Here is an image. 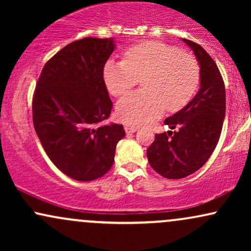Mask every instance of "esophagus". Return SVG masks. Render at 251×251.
Listing matches in <instances>:
<instances>
[{
    "label": "esophagus",
    "instance_id": "obj_1",
    "mask_svg": "<svg viewBox=\"0 0 251 251\" xmlns=\"http://www.w3.org/2000/svg\"><path fill=\"white\" fill-rule=\"evenodd\" d=\"M137 129H138V127H135V126H128V125L125 126L126 133H134Z\"/></svg>",
    "mask_w": 251,
    "mask_h": 251
}]
</instances>
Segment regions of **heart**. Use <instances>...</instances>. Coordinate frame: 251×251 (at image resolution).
Instances as JSON below:
<instances>
[{"label": "heart", "mask_w": 251, "mask_h": 251, "mask_svg": "<svg viewBox=\"0 0 251 251\" xmlns=\"http://www.w3.org/2000/svg\"><path fill=\"white\" fill-rule=\"evenodd\" d=\"M142 79L143 91L119 100L117 116L132 126L149 124L164 109L179 111L195 96L201 68L191 54L162 41H144L127 48L124 60H108L103 67V81L108 92L122 97Z\"/></svg>", "instance_id": "b5f03b06"}]
</instances>
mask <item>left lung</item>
I'll return each mask as SVG.
<instances>
[{
  "label": "left lung",
  "mask_w": 251,
  "mask_h": 251,
  "mask_svg": "<svg viewBox=\"0 0 251 251\" xmlns=\"http://www.w3.org/2000/svg\"><path fill=\"white\" fill-rule=\"evenodd\" d=\"M201 67V87L194 99L164 124L174 131L155 134L146 151L151 168L169 179L200 170L220 140L226 117V87L212 57L198 43L183 39Z\"/></svg>",
  "instance_id": "left-lung-1"
}]
</instances>
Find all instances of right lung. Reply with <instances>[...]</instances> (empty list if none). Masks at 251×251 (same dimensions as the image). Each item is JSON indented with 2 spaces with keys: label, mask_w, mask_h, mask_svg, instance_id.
Returning a JSON list of instances; mask_svg holds the SVG:
<instances>
[{
  "label": "right lung",
  "mask_w": 251,
  "mask_h": 251,
  "mask_svg": "<svg viewBox=\"0 0 251 251\" xmlns=\"http://www.w3.org/2000/svg\"><path fill=\"white\" fill-rule=\"evenodd\" d=\"M114 40L85 37L63 47L47 61L33 97V123L50 159L80 181L107 174L123 125H101L113 107L103 67Z\"/></svg>",
  "instance_id": "add662e5"
}]
</instances>
